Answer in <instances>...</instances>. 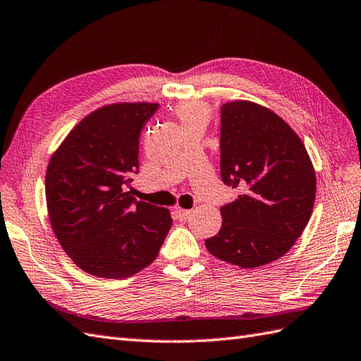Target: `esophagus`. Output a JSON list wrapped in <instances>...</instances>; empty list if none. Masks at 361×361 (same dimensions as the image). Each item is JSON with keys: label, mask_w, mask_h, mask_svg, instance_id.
Masks as SVG:
<instances>
[{"label": "esophagus", "mask_w": 361, "mask_h": 361, "mask_svg": "<svg viewBox=\"0 0 361 361\" xmlns=\"http://www.w3.org/2000/svg\"><path fill=\"white\" fill-rule=\"evenodd\" d=\"M189 214H190V211H188V209H183V207H180V206H175L173 207V216L177 220H180V221H184L189 216Z\"/></svg>", "instance_id": "obj_1"}]
</instances>
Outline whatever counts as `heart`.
<instances>
[{
  "label": "heart",
  "instance_id": "heart-1",
  "mask_svg": "<svg viewBox=\"0 0 361 361\" xmlns=\"http://www.w3.org/2000/svg\"><path fill=\"white\" fill-rule=\"evenodd\" d=\"M175 114H177L180 118L183 128H186V126L200 120H209V107L203 102L181 103L175 109Z\"/></svg>",
  "mask_w": 361,
  "mask_h": 361
}]
</instances>
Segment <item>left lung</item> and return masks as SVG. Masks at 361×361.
Returning <instances> with one entry per match:
<instances>
[{"mask_svg": "<svg viewBox=\"0 0 361 361\" xmlns=\"http://www.w3.org/2000/svg\"><path fill=\"white\" fill-rule=\"evenodd\" d=\"M220 171L241 195L224 204L220 232L206 240L214 257L240 267L269 264L294 246L311 219L315 171L288 123L250 102L221 106Z\"/></svg>", "mask_w": 361, "mask_h": 361, "instance_id": "8db88e82", "label": "left lung"}]
</instances>
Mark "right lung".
<instances>
[{
    "label": "right lung",
    "mask_w": 361,
    "mask_h": 361,
    "mask_svg": "<svg viewBox=\"0 0 361 361\" xmlns=\"http://www.w3.org/2000/svg\"><path fill=\"white\" fill-rule=\"evenodd\" d=\"M157 103H116L89 114L56 149L46 172L50 224L82 271L126 279L157 258L172 226L164 207L138 201L140 133Z\"/></svg>",
    "instance_id": "right-lung-1"
}]
</instances>
